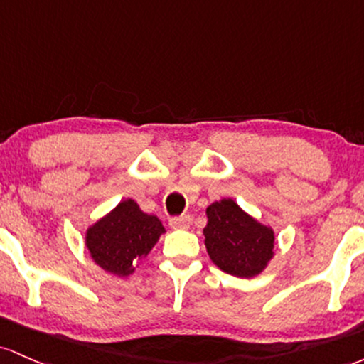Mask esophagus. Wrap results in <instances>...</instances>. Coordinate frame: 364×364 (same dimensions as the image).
Segmentation results:
<instances>
[{
  "label": "esophagus",
  "mask_w": 364,
  "mask_h": 364,
  "mask_svg": "<svg viewBox=\"0 0 364 364\" xmlns=\"http://www.w3.org/2000/svg\"><path fill=\"white\" fill-rule=\"evenodd\" d=\"M191 225V216L189 215H181V216H173V218H170V227L171 228H189Z\"/></svg>",
  "instance_id": "34e87169"
}]
</instances>
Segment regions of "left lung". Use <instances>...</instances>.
Segmentation results:
<instances>
[{"mask_svg":"<svg viewBox=\"0 0 364 364\" xmlns=\"http://www.w3.org/2000/svg\"><path fill=\"white\" fill-rule=\"evenodd\" d=\"M206 216L204 244L220 270L249 279L267 267L275 242L270 228L244 213L232 199L213 203L206 210Z\"/></svg>","mask_w":364,"mask_h":364,"instance_id":"1","label":"left lung"}]
</instances>
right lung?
<instances>
[{
  "instance_id": "obj_1",
  "label": "right lung",
  "mask_w": 364,
  "mask_h": 364,
  "mask_svg": "<svg viewBox=\"0 0 364 364\" xmlns=\"http://www.w3.org/2000/svg\"><path fill=\"white\" fill-rule=\"evenodd\" d=\"M165 232L154 215L141 211L136 201H122L115 210L87 230L85 246L101 268L129 275Z\"/></svg>"
}]
</instances>
